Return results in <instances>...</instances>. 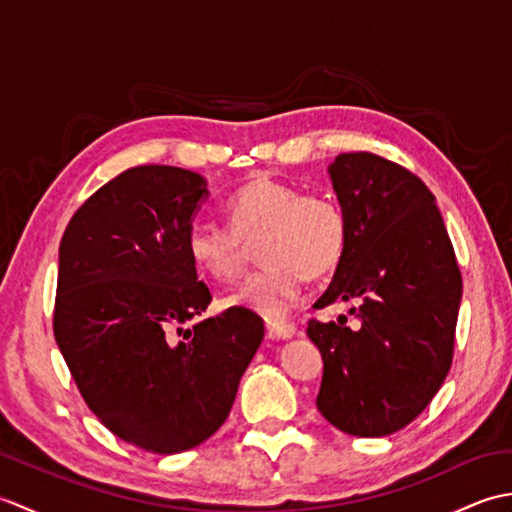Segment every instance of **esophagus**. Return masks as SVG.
I'll list each match as a JSON object with an SVG mask.
<instances>
[{
    "label": "esophagus",
    "instance_id": "34e87169",
    "mask_svg": "<svg viewBox=\"0 0 512 512\" xmlns=\"http://www.w3.org/2000/svg\"><path fill=\"white\" fill-rule=\"evenodd\" d=\"M266 328H268V334L273 336V339H284V341L292 339V336H295V332H297L295 323H288V321H268Z\"/></svg>",
    "mask_w": 512,
    "mask_h": 512
}]
</instances>
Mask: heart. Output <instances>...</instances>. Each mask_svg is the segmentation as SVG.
<instances>
[{"label":"heart","instance_id":"b5f03b06","mask_svg":"<svg viewBox=\"0 0 512 512\" xmlns=\"http://www.w3.org/2000/svg\"><path fill=\"white\" fill-rule=\"evenodd\" d=\"M228 226L195 224L187 233L193 268L215 281L242 270L244 242H255L264 266L244 279L226 306L281 319L299 301L306 277L332 273L347 246V217L328 193H301L284 180L257 176L226 200Z\"/></svg>","mask_w":512,"mask_h":512}]
</instances>
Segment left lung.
<instances>
[{
    "label": "left lung",
    "mask_w": 512,
    "mask_h": 512,
    "mask_svg": "<svg viewBox=\"0 0 512 512\" xmlns=\"http://www.w3.org/2000/svg\"><path fill=\"white\" fill-rule=\"evenodd\" d=\"M347 246L314 308L358 301V328L310 319L323 356L317 407L336 429L383 438L418 418L453 361L462 275L436 198L418 176L369 151L328 167Z\"/></svg>",
    "instance_id": "1"
}]
</instances>
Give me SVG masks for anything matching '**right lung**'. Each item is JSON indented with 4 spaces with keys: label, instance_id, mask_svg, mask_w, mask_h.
Listing matches in <instances>:
<instances>
[{
    "label": "right lung",
    "instance_id": "add662e5",
    "mask_svg": "<svg viewBox=\"0 0 512 512\" xmlns=\"http://www.w3.org/2000/svg\"><path fill=\"white\" fill-rule=\"evenodd\" d=\"M206 195L189 169H127L81 204L59 246L54 339L94 416L149 453L211 438L264 339L262 317L235 306L180 328L211 303L187 255Z\"/></svg>",
    "mask_w": 512,
    "mask_h": 512
}]
</instances>
